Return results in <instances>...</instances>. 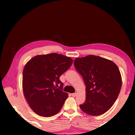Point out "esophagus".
I'll return each instance as SVG.
<instances>
[{"label": "esophagus", "instance_id": "1", "mask_svg": "<svg viewBox=\"0 0 135 135\" xmlns=\"http://www.w3.org/2000/svg\"><path fill=\"white\" fill-rule=\"evenodd\" d=\"M71 95H72L73 97H76V96H77V93H72V94H71Z\"/></svg>", "mask_w": 135, "mask_h": 135}]
</instances>
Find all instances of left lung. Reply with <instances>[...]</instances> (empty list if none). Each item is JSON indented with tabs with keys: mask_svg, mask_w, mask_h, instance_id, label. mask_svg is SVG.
Masks as SVG:
<instances>
[{
	"mask_svg": "<svg viewBox=\"0 0 135 135\" xmlns=\"http://www.w3.org/2000/svg\"><path fill=\"white\" fill-rule=\"evenodd\" d=\"M74 66L86 85V100L80 108L91 115H99L110 109L122 86L119 69L111 60L88 55L74 60Z\"/></svg>",
	"mask_w": 135,
	"mask_h": 135,
	"instance_id": "1",
	"label": "left lung"
}]
</instances>
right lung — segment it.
<instances>
[{
    "mask_svg": "<svg viewBox=\"0 0 135 135\" xmlns=\"http://www.w3.org/2000/svg\"><path fill=\"white\" fill-rule=\"evenodd\" d=\"M72 59L57 53L37 55L27 63L23 72L25 98L34 112L51 117L60 112L68 94L61 90L60 77L72 65ZM60 85L56 88L54 85Z\"/></svg>",
    "mask_w": 135,
    "mask_h": 135,
    "instance_id": "right-lung-1",
    "label": "right lung"
}]
</instances>
